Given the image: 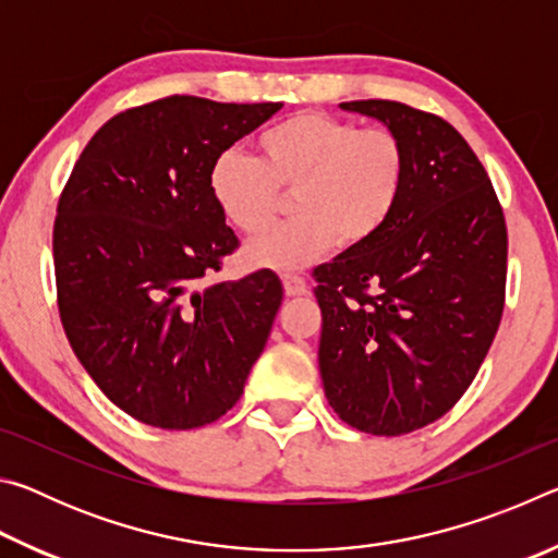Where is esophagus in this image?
I'll return each instance as SVG.
<instances>
[{"instance_id":"34e87169","label":"esophagus","mask_w":558,"mask_h":558,"mask_svg":"<svg viewBox=\"0 0 558 558\" xmlns=\"http://www.w3.org/2000/svg\"><path fill=\"white\" fill-rule=\"evenodd\" d=\"M282 288H286L288 295H305L307 292V282L302 280L300 276H282Z\"/></svg>"}]
</instances>
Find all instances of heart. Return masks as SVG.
I'll return each instance as SVG.
<instances>
[{"label": "heart", "mask_w": 558, "mask_h": 558, "mask_svg": "<svg viewBox=\"0 0 558 558\" xmlns=\"http://www.w3.org/2000/svg\"><path fill=\"white\" fill-rule=\"evenodd\" d=\"M260 159L223 149L214 159L209 189L226 221L256 233L276 216L280 189L292 192L295 219L245 243L258 268L298 270L332 248L374 239L399 206L409 159L389 130H359L354 122L302 112L266 130Z\"/></svg>", "instance_id": "obj_1"}]
</instances>
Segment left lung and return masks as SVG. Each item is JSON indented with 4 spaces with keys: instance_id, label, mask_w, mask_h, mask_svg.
<instances>
[{
    "instance_id": "left-lung-1",
    "label": "left lung",
    "mask_w": 558,
    "mask_h": 558,
    "mask_svg": "<svg viewBox=\"0 0 558 558\" xmlns=\"http://www.w3.org/2000/svg\"><path fill=\"white\" fill-rule=\"evenodd\" d=\"M339 108L384 122L409 172L384 229L315 268L319 376L349 426L403 436L446 415L489 352L505 307V214L442 118L393 100Z\"/></svg>"
}]
</instances>
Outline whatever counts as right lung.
Instances as JSON below:
<instances>
[{
  "instance_id": "1",
  "label": "right lung",
  "mask_w": 558,
  "mask_h": 558,
  "mask_svg": "<svg viewBox=\"0 0 558 558\" xmlns=\"http://www.w3.org/2000/svg\"><path fill=\"white\" fill-rule=\"evenodd\" d=\"M282 102L172 96L110 118L53 223L59 313L73 354L132 418L189 430L233 409L282 302L272 270L214 282L239 248L209 172Z\"/></svg>"
}]
</instances>
